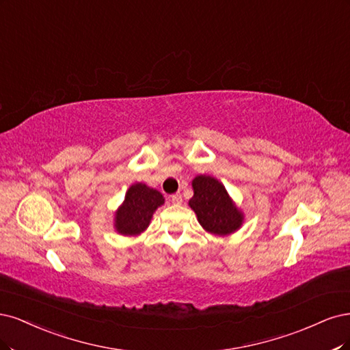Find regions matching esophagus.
Masks as SVG:
<instances>
[{
	"label": "esophagus",
	"instance_id": "obj_1",
	"mask_svg": "<svg viewBox=\"0 0 350 350\" xmlns=\"http://www.w3.org/2000/svg\"><path fill=\"white\" fill-rule=\"evenodd\" d=\"M170 200H172V204H174V205H178V204H182V195L180 193H174V195H172L170 196Z\"/></svg>",
	"mask_w": 350,
	"mask_h": 350
}]
</instances>
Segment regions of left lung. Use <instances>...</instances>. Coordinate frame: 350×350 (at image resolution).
<instances>
[{"mask_svg": "<svg viewBox=\"0 0 350 350\" xmlns=\"http://www.w3.org/2000/svg\"><path fill=\"white\" fill-rule=\"evenodd\" d=\"M193 198L189 206L195 211L205 231L215 235H228L241 227L243 212L235 206L227 189L215 177L200 174L191 182Z\"/></svg>", "mask_w": 350, "mask_h": 350, "instance_id": "obj_1", "label": "left lung"}]
</instances>
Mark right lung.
I'll return each instance as SVG.
<instances>
[{"label":"right lung","instance_id":"right-lung-1","mask_svg":"<svg viewBox=\"0 0 350 350\" xmlns=\"http://www.w3.org/2000/svg\"><path fill=\"white\" fill-rule=\"evenodd\" d=\"M164 204L159 190L144 183L132 185L123 204L115 213V228L122 235H138L144 232L151 222L155 209Z\"/></svg>","mask_w":350,"mask_h":350}]
</instances>
